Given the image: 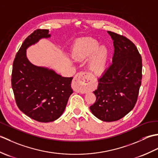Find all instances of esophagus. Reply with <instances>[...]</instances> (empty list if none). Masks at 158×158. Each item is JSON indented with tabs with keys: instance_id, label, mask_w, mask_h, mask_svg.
<instances>
[{
	"instance_id": "34e87169",
	"label": "esophagus",
	"mask_w": 158,
	"mask_h": 158,
	"mask_svg": "<svg viewBox=\"0 0 158 158\" xmlns=\"http://www.w3.org/2000/svg\"><path fill=\"white\" fill-rule=\"evenodd\" d=\"M91 81L90 76L86 72H80L74 77L73 88L77 92L82 94L88 92V85Z\"/></svg>"
}]
</instances>
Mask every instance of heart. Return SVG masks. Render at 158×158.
Listing matches in <instances>:
<instances>
[{
    "mask_svg": "<svg viewBox=\"0 0 158 158\" xmlns=\"http://www.w3.org/2000/svg\"><path fill=\"white\" fill-rule=\"evenodd\" d=\"M99 46L94 39H84L77 41L74 45L72 55L74 59L83 60L91 57L89 62V70L92 75H100L106 69L108 60V50L105 46Z\"/></svg>",
    "mask_w": 158,
    "mask_h": 158,
    "instance_id": "b5f03b06",
    "label": "heart"
}]
</instances>
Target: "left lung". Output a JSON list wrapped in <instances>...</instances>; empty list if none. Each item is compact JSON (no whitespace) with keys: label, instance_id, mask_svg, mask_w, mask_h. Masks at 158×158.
<instances>
[{"label":"left lung","instance_id":"left-lung-1","mask_svg":"<svg viewBox=\"0 0 158 158\" xmlns=\"http://www.w3.org/2000/svg\"><path fill=\"white\" fill-rule=\"evenodd\" d=\"M115 50L113 63L98 78L94 93L92 114L104 122L122 119L135 107L142 80V58L136 45L126 38L108 31Z\"/></svg>","mask_w":158,"mask_h":158}]
</instances>
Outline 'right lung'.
Instances as JSON below:
<instances>
[{
    "instance_id": "1",
    "label": "right lung",
    "mask_w": 158,
    "mask_h": 158,
    "mask_svg": "<svg viewBox=\"0 0 158 158\" xmlns=\"http://www.w3.org/2000/svg\"><path fill=\"white\" fill-rule=\"evenodd\" d=\"M49 30L37 29L20 47L13 64L11 86L20 110L39 122L58 119L72 94L73 77H64L53 70L33 65L26 49L39 39L48 38Z\"/></svg>"
}]
</instances>
